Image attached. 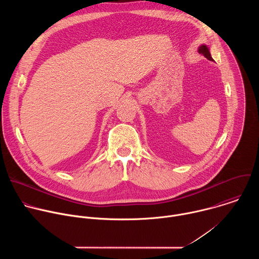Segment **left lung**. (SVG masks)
Listing matches in <instances>:
<instances>
[{
	"label": "left lung",
	"instance_id": "8db88e82",
	"mask_svg": "<svg viewBox=\"0 0 259 259\" xmlns=\"http://www.w3.org/2000/svg\"><path fill=\"white\" fill-rule=\"evenodd\" d=\"M198 51H199V53L203 54L207 59L213 61V58L211 57V54H210V52H209V48H208L206 45H201V46L198 48Z\"/></svg>",
	"mask_w": 259,
	"mask_h": 259
}]
</instances>
